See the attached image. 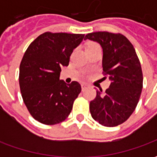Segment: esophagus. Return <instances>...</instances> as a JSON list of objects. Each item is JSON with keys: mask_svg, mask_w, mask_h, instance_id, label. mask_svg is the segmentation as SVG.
<instances>
[{"mask_svg": "<svg viewBox=\"0 0 157 157\" xmlns=\"http://www.w3.org/2000/svg\"><path fill=\"white\" fill-rule=\"evenodd\" d=\"M88 87H90V86H89L88 84H86V83H82V91H85L86 89H87Z\"/></svg>", "mask_w": 157, "mask_h": 157, "instance_id": "esophagus-1", "label": "esophagus"}]
</instances>
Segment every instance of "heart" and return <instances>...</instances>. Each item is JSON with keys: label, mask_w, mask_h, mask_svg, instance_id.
Masks as SVG:
<instances>
[{"label": "heart", "mask_w": 157, "mask_h": 157, "mask_svg": "<svg viewBox=\"0 0 157 157\" xmlns=\"http://www.w3.org/2000/svg\"><path fill=\"white\" fill-rule=\"evenodd\" d=\"M97 45H98V44H96V43H89L87 46H86V48H91V47H94V46H97Z\"/></svg>", "instance_id": "b5f03b06"}]
</instances>
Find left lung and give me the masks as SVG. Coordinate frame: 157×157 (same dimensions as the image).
Segmentation results:
<instances>
[{"label": "left lung", "mask_w": 157, "mask_h": 157, "mask_svg": "<svg viewBox=\"0 0 157 157\" xmlns=\"http://www.w3.org/2000/svg\"><path fill=\"white\" fill-rule=\"evenodd\" d=\"M85 39L102 46V74L112 81L105 92L97 91L90 102V113L102 126L115 127L124 123L138 104L143 87L140 62L133 44L121 33H91Z\"/></svg>", "instance_id": "1"}]
</instances>
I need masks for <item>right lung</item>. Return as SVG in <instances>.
<instances>
[{"label":"right lung","mask_w":157,"mask_h":157,"mask_svg":"<svg viewBox=\"0 0 157 157\" xmlns=\"http://www.w3.org/2000/svg\"><path fill=\"white\" fill-rule=\"evenodd\" d=\"M84 34L45 32L27 48L20 64L19 85L29 113L46 125L59 124L71 112L82 86L77 82L59 80L60 67L68 66L70 56Z\"/></svg>","instance_id":"add662e5"}]
</instances>
